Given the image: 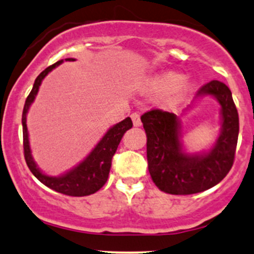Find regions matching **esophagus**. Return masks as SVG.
Wrapping results in <instances>:
<instances>
[{"label": "esophagus", "mask_w": 254, "mask_h": 254, "mask_svg": "<svg viewBox=\"0 0 254 254\" xmlns=\"http://www.w3.org/2000/svg\"><path fill=\"white\" fill-rule=\"evenodd\" d=\"M131 119H132V122H133V125H135V127H141V117H139V115L137 112H135V113H132V115H131Z\"/></svg>", "instance_id": "34e87169"}]
</instances>
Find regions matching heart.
Listing matches in <instances>:
<instances>
[{
	"label": "heart",
	"mask_w": 254,
	"mask_h": 254,
	"mask_svg": "<svg viewBox=\"0 0 254 254\" xmlns=\"http://www.w3.org/2000/svg\"><path fill=\"white\" fill-rule=\"evenodd\" d=\"M147 87L153 92H161V90L171 88L168 101L174 103V101L180 100L183 97H185L186 93L191 89V83L189 80L179 77L174 72H166L160 76L150 78L148 81Z\"/></svg>",
	"instance_id": "1"
}]
</instances>
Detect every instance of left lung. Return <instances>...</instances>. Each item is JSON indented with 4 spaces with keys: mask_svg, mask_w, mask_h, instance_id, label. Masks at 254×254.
<instances>
[{
    "mask_svg": "<svg viewBox=\"0 0 254 254\" xmlns=\"http://www.w3.org/2000/svg\"><path fill=\"white\" fill-rule=\"evenodd\" d=\"M217 99L222 113V131L216 144L203 155L183 153L179 123L174 113L153 109L141 116L147 135V160L151 180L170 194H192L218 184L234 164L239 136V115L232 92L212 80L198 89Z\"/></svg>",
    "mask_w": 254,
    "mask_h": 254,
    "instance_id": "1",
    "label": "left lung"
}]
</instances>
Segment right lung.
<instances>
[{
  "label": "right lung",
  "instance_id": "obj_1",
  "mask_svg": "<svg viewBox=\"0 0 254 254\" xmlns=\"http://www.w3.org/2000/svg\"><path fill=\"white\" fill-rule=\"evenodd\" d=\"M65 61H74L72 58H66ZM63 61H58L52 65L48 66L45 70H43L38 75L33 84L31 93L28 94L26 103L22 111V135H24V156L26 160L30 171L33 173V176L43 183L44 185L50 188L51 190L60 192V193L66 194V196L72 197H83L89 196V194L94 193L105 185L107 182V178L110 174L111 161L115 155L116 150H117L119 142H121L122 137L125 133V131L132 127V121L131 118H125L121 123L116 124L115 127H111L107 131L106 135L103 137L100 142L97 144V147L92 150V153L83 160L77 167L74 170L68 172L64 176L56 178V177H48L43 174L42 172L37 168L34 164L33 159L31 155L30 143H28V133H27V125H26V115L30 105L33 103L34 98H36L38 89H39L40 83H42L43 78L50 72L52 69L60 65Z\"/></svg>",
  "mask_w": 254,
  "mask_h": 254
}]
</instances>
